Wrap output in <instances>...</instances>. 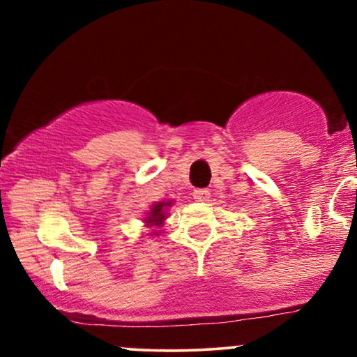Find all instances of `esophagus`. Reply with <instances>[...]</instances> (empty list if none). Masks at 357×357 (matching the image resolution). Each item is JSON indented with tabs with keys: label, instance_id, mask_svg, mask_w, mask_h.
<instances>
[{
	"label": "esophagus",
	"instance_id": "esophagus-1",
	"mask_svg": "<svg viewBox=\"0 0 357 357\" xmlns=\"http://www.w3.org/2000/svg\"><path fill=\"white\" fill-rule=\"evenodd\" d=\"M192 198H195L196 202H208V198H210V191H208V190H195V191H192Z\"/></svg>",
	"mask_w": 357,
	"mask_h": 357
}]
</instances>
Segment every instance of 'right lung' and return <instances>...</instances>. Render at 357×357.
Here are the masks:
<instances>
[{"instance_id":"1","label":"right lung","mask_w":357,"mask_h":357,"mask_svg":"<svg viewBox=\"0 0 357 357\" xmlns=\"http://www.w3.org/2000/svg\"><path fill=\"white\" fill-rule=\"evenodd\" d=\"M165 206H171V203H155L147 216V223L154 225V227H161L162 220H165Z\"/></svg>"}]
</instances>
